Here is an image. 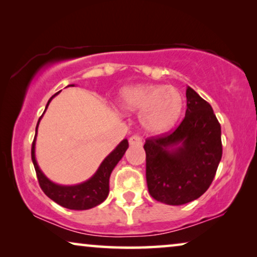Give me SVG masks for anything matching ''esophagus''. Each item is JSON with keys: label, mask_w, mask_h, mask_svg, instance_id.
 I'll use <instances>...</instances> for the list:
<instances>
[{"label": "esophagus", "mask_w": 257, "mask_h": 257, "mask_svg": "<svg viewBox=\"0 0 257 257\" xmlns=\"http://www.w3.org/2000/svg\"><path fill=\"white\" fill-rule=\"evenodd\" d=\"M129 144L130 146H142L143 141L139 135H134L129 139Z\"/></svg>", "instance_id": "1"}]
</instances>
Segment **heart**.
<instances>
[{
	"mask_svg": "<svg viewBox=\"0 0 257 257\" xmlns=\"http://www.w3.org/2000/svg\"><path fill=\"white\" fill-rule=\"evenodd\" d=\"M117 106L124 113H140L147 132L161 134L175 127L184 110L178 89L164 85H133L118 93Z\"/></svg>",
	"mask_w": 257,
	"mask_h": 257,
	"instance_id": "b5f03b06",
	"label": "heart"
}]
</instances>
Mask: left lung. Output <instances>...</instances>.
Masks as SVG:
<instances>
[{
    "instance_id": "8db88e82",
    "label": "left lung",
    "mask_w": 257,
    "mask_h": 257,
    "mask_svg": "<svg viewBox=\"0 0 257 257\" xmlns=\"http://www.w3.org/2000/svg\"><path fill=\"white\" fill-rule=\"evenodd\" d=\"M185 117L176 130L146 140L150 196L166 205H184L202 196L221 161V127L207 101L186 88Z\"/></svg>"
}]
</instances>
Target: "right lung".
<instances>
[{"instance_id":"right-lung-1","label":"right lung","mask_w":257,"mask_h":257,"mask_svg":"<svg viewBox=\"0 0 257 257\" xmlns=\"http://www.w3.org/2000/svg\"><path fill=\"white\" fill-rule=\"evenodd\" d=\"M74 86V85H68ZM59 93V92H58ZM58 93L51 96L49 100L46 108H48L49 103L55 97ZM45 108V109H46ZM45 111V110H44ZM43 116V115H42ZM42 116L39 117L37 127H36V135L32 142L31 147V160L34 163L36 175H37L38 183L41 189L43 190L46 196L50 199H52L58 205L63 206L65 208L68 209H77V211H82V209H89L95 207V206L100 205L101 202L106 200L109 193V177L113 169L116 166V164L120 162V160L123 157L125 150L128 149L129 144L128 140H123L108 156L104 158L102 163L100 164L99 169L86 182L78 184V185L72 186H65V185H58V184L53 183L46 177L42 170L39 169L35 157V146H36V136H37V129L39 121H41Z\"/></svg>"}]
</instances>
